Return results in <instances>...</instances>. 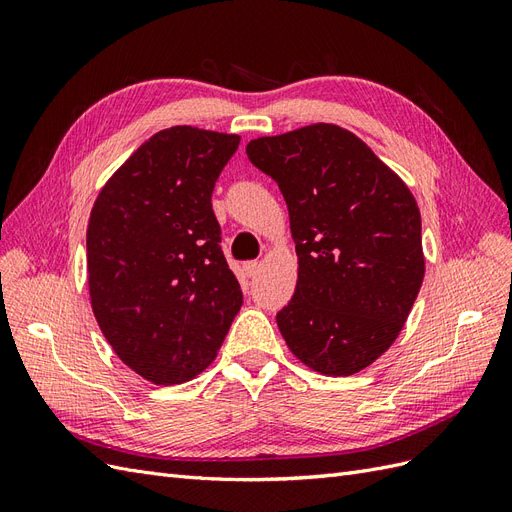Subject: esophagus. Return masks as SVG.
Segmentation results:
<instances>
[{
	"mask_svg": "<svg viewBox=\"0 0 512 512\" xmlns=\"http://www.w3.org/2000/svg\"><path fill=\"white\" fill-rule=\"evenodd\" d=\"M258 267H260V265H258L256 260H250V262H245V265H243V271H245L247 277H252V275H256Z\"/></svg>",
	"mask_w": 512,
	"mask_h": 512,
	"instance_id": "obj_1",
	"label": "esophagus"
}]
</instances>
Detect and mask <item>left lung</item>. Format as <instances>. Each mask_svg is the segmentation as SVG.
Segmentation results:
<instances>
[{"label":"left lung","mask_w":512,"mask_h":512,"mask_svg":"<svg viewBox=\"0 0 512 512\" xmlns=\"http://www.w3.org/2000/svg\"><path fill=\"white\" fill-rule=\"evenodd\" d=\"M245 153L284 194L299 258L277 327L307 367L352 376L391 348L421 290L416 200L359 136L333 123L254 138Z\"/></svg>","instance_id":"8db88e82"}]
</instances>
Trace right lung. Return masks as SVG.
I'll return each mask as SVG.
<instances>
[{"label":"right lung","instance_id":"right-lung-1","mask_svg":"<svg viewBox=\"0 0 512 512\" xmlns=\"http://www.w3.org/2000/svg\"><path fill=\"white\" fill-rule=\"evenodd\" d=\"M239 141L166 128L123 162L91 209V309L119 359L153 384H181L207 369L243 305L211 207Z\"/></svg>","mask_w":512,"mask_h":512}]
</instances>
